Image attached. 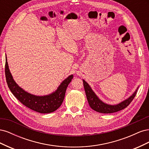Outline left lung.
Listing matches in <instances>:
<instances>
[{"label":"left lung","mask_w":149,"mask_h":149,"mask_svg":"<svg viewBox=\"0 0 149 149\" xmlns=\"http://www.w3.org/2000/svg\"><path fill=\"white\" fill-rule=\"evenodd\" d=\"M83 81L86 95V97L89 106L91 107L93 110L96 111V112L104 114L113 113V112L121 111L125 109V107H127L130 104V103L134 100V97L136 96L137 89L139 88L138 86L137 89L134 91V93L132 95L129 97L127 99H126L124 101H122L119 104H117L111 105L102 102L100 99L97 96L95 93L93 91V89L90 87L89 84L84 79H83Z\"/></svg>","instance_id":"1"}]
</instances>
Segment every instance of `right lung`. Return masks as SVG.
I'll return each instance as SVG.
<instances>
[{
	"instance_id": "1",
	"label": "right lung",
	"mask_w": 149,
	"mask_h": 149,
	"mask_svg": "<svg viewBox=\"0 0 149 149\" xmlns=\"http://www.w3.org/2000/svg\"><path fill=\"white\" fill-rule=\"evenodd\" d=\"M5 73L8 87L17 100L31 110L43 114L53 112L60 107L64 100L68 86L73 78V74L70 75L63 81L56 91L51 94L45 96H36L25 91L16 83L8 68L7 56Z\"/></svg>"
}]
</instances>
